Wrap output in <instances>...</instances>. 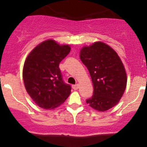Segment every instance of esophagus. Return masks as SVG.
Masks as SVG:
<instances>
[{
	"instance_id": "esophagus-1",
	"label": "esophagus",
	"mask_w": 147,
	"mask_h": 147,
	"mask_svg": "<svg viewBox=\"0 0 147 147\" xmlns=\"http://www.w3.org/2000/svg\"><path fill=\"white\" fill-rule=\"evenodd\" d=\"M73 88H74V90H78L79 88H80V85H79V84H76V85H73Z\"/></svg>"
}]
</instances>
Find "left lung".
Here are the masks:
<instances>
[{"label": "left lung", "instance_id": "left-lung-1", "mask_svg": "<svg viewBox=\"0 0 147 147\" xmlns=\"http://www.w3.org/2000/svg\"><path fill=\"white\" fill-rule=\"evenodd\" d=\"M80 57L88 68L93 85V95L86 100L98 112L119 102L127 86V74L118 54L108 45L95 42L80 50Z\"/></svg>", "mask_w": 147, "mask_h": 147}]
</instances>
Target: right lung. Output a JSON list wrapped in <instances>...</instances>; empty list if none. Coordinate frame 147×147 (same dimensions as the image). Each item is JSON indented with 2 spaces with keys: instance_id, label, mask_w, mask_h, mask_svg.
<instances>
[{
  "instance_id": "add662e5",
  "label": "right lung",
  "mask_w": 147,
  "mask_h": 147,
  "mask_svg": "<svg viewBox=\"0 0 147 147\" xmlns=\"http://www.w3.org/2000/svg\"><path fill=\"white\" fill-rule=\"evenodd\" d=\"M71 51L68 45L47 40L37 45L26 59L23 79L27 93L36 105L53 110L64 103L71 87L63 82L59 62Z\"/></svg>"
}]
</instances>
